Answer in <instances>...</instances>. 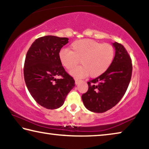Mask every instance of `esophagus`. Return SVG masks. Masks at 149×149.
I'll list each match as a JSON object with an SVG mask.
<instances>
[{
    "label": "esophagus",
    "instance_id": "esophagus-1",
    "mask_svg": "<svg viewBox=\"0 0 149 149\" xmlns=\"http://www.w3.org/2000/svg\"><path fill=\"white\" fill-rule=\"evenodd\" d=\"M79 80L77 79H75V85H78V84H79Z\"/></svg>",
    "mask_w": 149,
    "mask_h": 149
}]
</instances>
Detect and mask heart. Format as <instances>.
<instances>
[{
    "instance_id": "1",
    "label": "heart",
    "mask_w": 149,
    "mask_h": 149,
    "mask_svg": "<svg viewBox=\"0 0 149 149\" xmlns=\"http://www.w3.org/2000/svg\"><path fill=\"white\" fill-rule=\"evenodd\" d=\"M71 48L72 50L66 48L60 49L58 58L62 65L68 70L80 60L82 65L70 71V74L75 77L81 78L88 74L92 77L99 76L109 68L114 60L115 50L110 44L82 39L74 41Z\"/></svg>"
}]
</instances>
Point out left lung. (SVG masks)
<instances>
[{
  "label": "left lung",
  "instance_id": "left-lung-1",
  "mask_svg": "<svg viewBox=\"0 0 149 149\" xmlns=\"http://www.w3.org/2000/svg\"><path fill=\"white\" fill-rule=\"evenodd\" d=\"M114 60L107 71L87 82L89 89L81 96L83 102L90 111L107 112L122 99L130 84L132 74V60L122 45L112 43Z\"/></svg>",
  "mask_w": 149,
  "mask_h": 149
}]
</instances>
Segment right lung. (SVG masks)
I'll return each instance as SVG.
<instances>
[{
	"instance_id": "obj_1",
	"label": "right lung",
	"mask_w": 149,
	"mask_h": 149,
	"mask_svg": "<svg viewBox=\"0 0 149 149\" xmlns=\"http://www.w3.org/2000/svg\"><path fill=\"white\" fill-rule=\"evenodd\" d=\"M68 38L47 35L33 42L27 52L24 75L26 86L34 100L47 109H56L75 87V81L65 71L58 53ZM60 75L61 79L56 77Z\"/></svg>"
}]
</instances>
